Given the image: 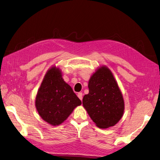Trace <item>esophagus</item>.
I'll use <instances>...</instances> for the list:
<instances>
[{"label":"esophagus","instance_id":"34e87169","mask_svg":"<svg viewBox=\"0 0 160 160\" xmlns=\"http://www.w3.org/2000/svg\"><path fill=\"white\" fill-rule=\"evenodd\" d=\"M82 96H83L82 92H78V98L81 101L82 100Z\"/></svg>","mask_w":160,"mask_h":160}]
</instances>
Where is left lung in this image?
<instances>
[{
	"mask_svg": "<svg viewBox=\"0 0 160 160\" xmlns=\"http://www.w3.org/2000/svg\"><path fill=\"white\" fill-rule=\"evenodd\" d=\"M88 89L82 104L92 121L100 128L116 125L124 113V101L109 69H98L89 80Z\"/></svg>",
	"mask_w": 160,
	"mask_h": 160,
	"instance_id": "1",
	"label": "left lung"
}]
</instances>
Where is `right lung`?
<instances>
[{"mask_svg": "<svg viewBox=\"0 0 160 160\" xmlns=\"http://www.w3.org/2000/svg\"><path fill=\"white\" fill-rule=\"evenodd\" d=\"M82 104L70 86L63 80L59 68L48 69L36 97V109L42 119L52 126L61 124Z\"/></svg>", "mask_w": 160, "mask_h": 160, "instance_id": "add662e5", "label": "right lung"}]
</instances>
